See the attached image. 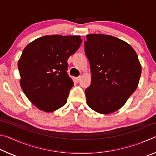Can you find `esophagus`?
<instances>
[{
    "label": "esophagus",
    "mask_w": 156,
    "mask_h": 156,
    "mask_svg": "<svg viewBox=\"0 0 156 156\" xmlns=\"http://www.w3.org/2000/svg\"><path fill=\"white\" fill-rule=\"evenodd\" d=\"M80 78H81V76H78V77H76L75 78V79H76V80L77 81V82H78L79 80H80Z\"/></svg>",
    "instance_id": "1"
}]
</instances>
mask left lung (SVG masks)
I'll use <instances>...</instances> for the list:
<instances>
[{"instance_id": "left-lung-1", "label": "left lung", "mask_w": 156, "mask_h": 156, "mask_svg": "<svg viewBox=\"0 0 156 156\" xmlns=\"http://www.w3.org/2000/svg\"><path fill=\"white\" fill-rule=\"evenodd\" d=\"M84 51L91 83L85 89L88 106L102 114L120 109L138 87L141 65L132 47L112 36L89 34Z\"/></svg>"}]
</instances>
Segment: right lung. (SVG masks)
<instances>
[{"label":"right lung","instance_id":"1","mask_svg":"<svg viewBox=\"0 0 156 156\" xmlns=\"http://www.w3.org/2000/svg\"><path fill=\"white\" fill-rule=\"evenodd\" d=\"M82 43L80 36H44L31 42L18 62L20 86L31 103L45 112L65 105L72 79L67 72V59Z\"/></svg>","mask_w":156,"mask_h":156}]
</instances>
